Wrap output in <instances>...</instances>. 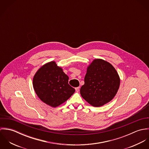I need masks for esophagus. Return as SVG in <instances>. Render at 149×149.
Returning <instances> with one entry per match:
<instances>
[{"mask_svg":"<svg viewBox=\"0 0 149 149\" xmlns=\"http://www.w3.org/2000/svg\"><path fill=\"white\" fill-rule=\"evenodd\" d=\"M75 89H76V91L77 92H78L79 91V90H80V87H77V88H75Z\"/></svg>","mask_w":149,"mask_h":149,"instance_id":"34e87169","label":"esophagus"}]
</instances>
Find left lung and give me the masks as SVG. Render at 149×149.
I'll return each instance as SVG.
<instances>
[{
    "label": "left lung",
    "instance_id": "8db88e82",
    "mask_svg": "<svg viewBox=\"0 0 149 149\" xmlns=\"http://www.w3.org/2000/svg\"><path fill=\"white\" fill-rule=\"evenodd\" d=\"M119 85L120 78L114 67L103 60L96 59L87 68L80 94L92 106H102L114 97Z\"/></svg>",
    "mask_w": 149,
    "mask_h": 149
}]
</instances>
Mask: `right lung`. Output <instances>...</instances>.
I'll use <instances>...</instances> for the list:
<instances>
[{
  "label": "right lung",
  "mask_w": 149,
  "mask_h": 149,
  "mask_svg": "<svg viewBox=\"0 0 149 149\" xmlns=\"http://www.w3.org/2000/svg\"><path fill=\"white\" fill-rule=\"evenodd\" d=\"M68 76L54 61L45 64L33 78V88L38 97L46 104L60 106L75 92L68 84Z\"/></svg>",
  "instance_id": "right-lung-1"
}]
</instances>
